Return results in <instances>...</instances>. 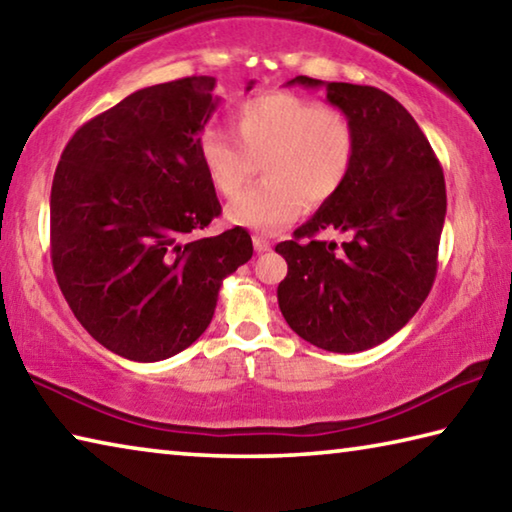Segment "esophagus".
Returning <instances> with one entry per match:
<instances>
[{
  "label": "esophagus",
  "instance_id": "obj_1",
  "mask_svg": "<svg viewBox=\"0 0 512 512\" xmlns=\"http://www.w3.org/2000/svg\"><path fill=\"white\" fill-rule=\"evenodd\" d=\"M254 249L258 251V254H265V251L272 249V242L263 236H254Z\"/></svg>",
  "mask_w": 512,
  "mask_h": 512
}]
</instances>
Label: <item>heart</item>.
<instances>
[{"mask_svg": "<svg viewBox=\"0 0 512 512\" xmlns=\"http://www.w3.org/2000/svg\"><path fill=\"white\" fill-rule=\"evenodd\" d=\"M238 139L204 128L197 139L206 177L224 197H236L256 175L265 182L240 195L227 218L254 231H276L303 209L328 202L346 184L355 161V128L344 112L288 92L240 103L231 116Z\"/></svg>", "mask_w": 512, "mask_h": 512, "instance_id": "b5f03b06", "label": "heart"}]
</instances>
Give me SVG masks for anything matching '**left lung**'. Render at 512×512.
Listing matches in <instances>:
<instances>
[{
	"mask_svg": "<svg viewBox=\"0 0 512 512\" xmlns=\"http://www.w3.org/2000/svg\"><path fill=\"white\" fill-rule=\"evenodd\" d=\"M288 85L326 87V101L351 119L357 143L339 193L294 240L276 245L288 263L279 308L312 346L360 353L396 335L432 290L447 211L443 170L414 116L382 89L308 76ZM324 228L352 238L337 250L314 238Z\"/></svg>",
	"mask_w": 512,
	"mask_h": 512,
	"instance_id": "left-lung-1",
	"label": "left lung"
}]
</instances>
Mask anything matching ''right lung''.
Instances as JSON below:
<instances>
[{"mask_svg":"<svg viewBox=\"0 0 512 512\" xmlns=\"http://www.w3.org/2000/svg\"><path fill=\"white\" fill-rule=\"evenodd\" d=\"M213 87L191 76L125 96L76 130L53 175L58 285L87 333L125 360L159 362L191 346L222 281L254 254L242 227L191 238L222 211L197 155L220 105Z\"/></svg>","mask_w":512,"mask_h":512,"instance_id":"add662e5","label":"right lung"}]
</instances>
